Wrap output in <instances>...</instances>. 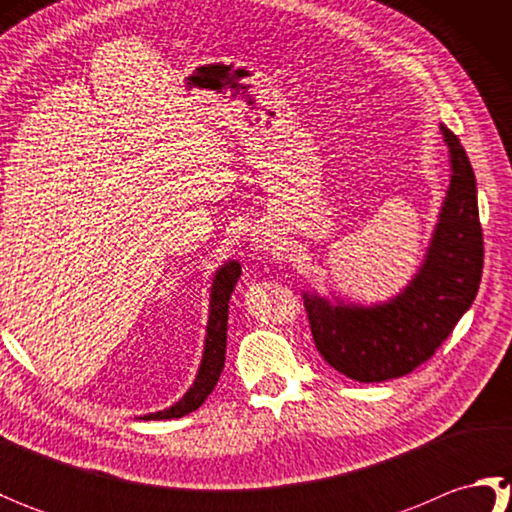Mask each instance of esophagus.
<instances>
[{"label":"esophagus","mask_w":512,"mask_h":512,"mask_svg":"<svg viewBox=\"0 0 512 512\" xmlns=\"http://www.w3.org/2000/svg\"><path fill=\"white\" fill-rule=\"evenodd\" d=\"M253 250H257V253H270V250H275L277 246V235L270 231V228H257V231L253 233Z\"/></svg>","instance_id":"obj_1"}]
</instances>
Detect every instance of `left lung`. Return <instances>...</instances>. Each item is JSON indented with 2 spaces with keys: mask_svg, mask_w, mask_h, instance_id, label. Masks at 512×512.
<instances>
[{
  "mask_svg": "<svg viewBox=\"0 0 512 512\" xmlns=\"http://www.w3.org/2000/svg\"><path fill=\"white\" fill-rule=\"evenodd\" d=\"M451 180L418 273L389 301L361 306L303 292L319 354L358 383H383L413 372L436 354L471 308L482 281L484 239L475 173L460 138L440 125Z\"/></svg>",
  "mask_w": 512,
  "mask_h": 512,
  "instance_id": "8db88e82",
  "label": "left lung"
}]
</instances>
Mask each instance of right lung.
Returning <instances> with one entry per match:
<instances>
[{
    "mask_svg": "<svg viewBox=\"0 0 512 512\" xmlns=\"http://www.w3.org/2000/svg\"><path fill=\"white\" fill-rule=\"evenodd\" d=\"M239 275H242V266L237 262H226L215 270L213 284H211V301H209V323H206V339H204V352L200 369L195 374L193 385L187 389L176 405H171L156 413H147L145 420H171L182 418L187 413L198 409L202 402L209 398L215 389L217 380L224 369L226 361V328H228V301H231V292L237 284Z\"/></svg>",
    "mask_w": 512,
    "mask_h": 512,
    "instance_id": "add662e5",
    "label": "right lung"
}]
</instances>
